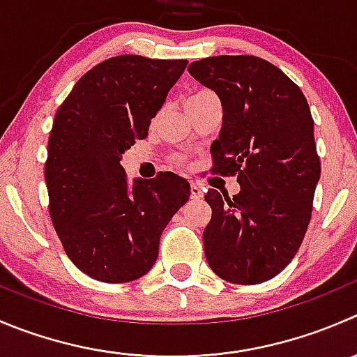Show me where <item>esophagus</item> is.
Listing matches in <instances>:
<instances>
[{
	"label": "esophagus",
	"mask_w": 357,
	"mask_h": 357,
	"mask_svg": "<svg viewBox=\"0 0 357 357\" xmlns=\"http://www.w3.org/2000/svg\"><path fill=\"white\" fill-rule=\"evenodd\" d=\"M190 195H192V199H195V200L202 199L204 192H202V188H200V185H197V183H192V186H190Z\"/></svg>",
	"instance_id": "1"
}]
</instances>
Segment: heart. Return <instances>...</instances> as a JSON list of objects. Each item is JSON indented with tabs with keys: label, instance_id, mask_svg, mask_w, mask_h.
Listing matches in <instances>:
<instances>
[{
	"label": "heart",
	"instance_id": "obj_1",
	"mask_svg": "<svg viewBox=\"0 0 357 357\" xmlns=\"http://www.w3.org/2000/svg\"><path fill=\"white\" fill-rule=\"evenodd\" d=\"M204 94H209V92H206V91H202V92H197L195 96H192V98H199V96H204Z\"/></svg>",
	"mask_w": 357,
	"mask_h": 357
}]
</instances>
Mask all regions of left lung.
<instances>
[{
	"label": "left lung",
	"instance_id": "left-lung-1",
	"mask_svg": "<svg viewBox=\"0 0 357 357\" xmlns=\"http://www.w3.org/2000/svg\"><path fill=\"white\" fill-rule=\"evenodd\" d=\"M188 71L223 106L213 172L241 185L231 199L207 190L206 259L225 281L259 284L291 261L312 214L321 162L309 102L281 69L255 55L200 59Z\"/></svg>",
	"mask_w": 357,
	"mask_h": 357
}]
</instances>
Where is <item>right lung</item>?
<instances>
[{"instance_id":"1","label":"right lung","mask_w":357,"mask_h":357,"mask_svg":"<svg viewBox=\"0 0 357 357\" xmlns=\"http://www.w3.org/2000/svg\"><path fill=\"white\" fill-rule=\"evenodd\" d=\"M188 61L119 55L76 82L55 113L45 164L52 223L66 255L102 282L139 279L155 265L160 235L188 202L174 172L127 181L122 155L148 136L151 119Z\"/></svg>"}]
</instances>
